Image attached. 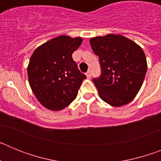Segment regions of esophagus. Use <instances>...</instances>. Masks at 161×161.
I'll use <instances>...</instances> for the list:
<instances>
[{
  "label": "esophagus",
  "instance_id": "1",
  "mask_svg": "<svg viewBox=\"0 0 161 161\" xmlns=\"http://www.w3.org/2000/svg\"><path fill=\"white\" fill-rule=\"evenodd\" d=\"M86 76H87V78H91V72L90 71H89V72H86Z\"/></svg>",
  "mask_w": 161,
  "mask_h": 161
}]
</instances>
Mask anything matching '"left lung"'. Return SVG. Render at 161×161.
I'll return each mask as SVG.
<instances>
[{
  "mask_svg": "<svg viewBox=\"0 0 161 161\" xmlns=\"http://www.w3.org/2000/svg\"><path fill=\"white\" fill-rule=\"evenodd\" d=\"M89 42L100 61L102 73L93 80L100 97L116 107L128 104L139 93L147 72L143 49L121 35L94 37Z\"/></svg>",
  "mask_w": 161,
  "mask_h": 161,
  "instance_id": "1",
  "label": "left lung"
}]
</instances>
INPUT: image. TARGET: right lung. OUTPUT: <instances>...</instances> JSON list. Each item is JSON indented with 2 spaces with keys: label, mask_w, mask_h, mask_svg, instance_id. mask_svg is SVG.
I'll return each instance as SVG.
<instances>
[{
  "label": "right lung",
  "mask_w": 161,
  "mask_h": 161,
  "mask_svg": "<svg viewBox=\"0 0 161 161\" xmlns=\"http://www.w3.org/2000/svg\"><path fill=\"white\" fill-rule=\"evenodd\" d=\"M82 42L80 37L60 35L37 47L27 67L29 84L38 101L51 110H61L76 97L86 78L72 55Z\"/></svg>",
  "instance_id": "right-lung-1"
}]
</instances>
